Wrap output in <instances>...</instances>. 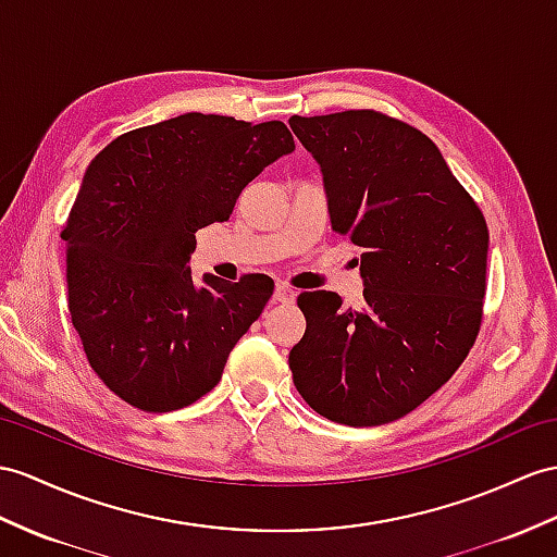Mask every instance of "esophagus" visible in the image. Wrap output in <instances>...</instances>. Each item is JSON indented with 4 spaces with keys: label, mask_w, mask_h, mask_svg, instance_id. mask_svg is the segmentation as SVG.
Instances as JSON below:
<instances>
[{
    "label": "esophagus",
    "mask_w": 557,
    "mask_h": 557,
    "mask_svg": "<svg viewBox=\"0 0 557 557\" xmlns=\"http://www.w3.org/2000/svg\"><path fill=\"white\" fill-rule=\"evenodd\" d=\"M295 288L288 286V283H276V290H274V300L276 302H293L295 300Z\"/></svg>",
    "instance_id": "1"
}]
</instances>
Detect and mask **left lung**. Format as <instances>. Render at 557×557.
<instances>
[{
  "label": "left lung",
  "instance_id": "obj_1",
  "mask_svg": "<svg viewBox=\"0 0 557 557\" xmlns=\"http://www.w3.org/2000/svg\"><path fill=\"white\" fill-rule=\"evenodd\" d=\"M317 158L333 228L361 252L363 300L300 293L293 383L319 416L392 423L449 381L484 317L490 228L440 148L409 122L361 108L290 117Z\"/></svg>",
  "mask_w": 557,
  "mask_h": 557
}]
</instances>
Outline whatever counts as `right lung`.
Listing matches in <instances>:
<instances>
[{
    "label": "right lung",
    "instance_id": "add662e5",
    "mask_svg": "<svg viewBox=\"0 0 557 557\" xmlns=\"http://www.w3.org/2000/svg\"><path fill=\"white\" fill-rule=\"evenodd\" d=\"M295 148L278 120L186 113L122 134L91 160L65 240L67 311L91 371L134 409H184L222 381L274 281H194L196 232L232 214Z\"/></svg>",
    "mask_w": 557,
    "mask_h": 557
}]
</instances>
